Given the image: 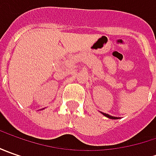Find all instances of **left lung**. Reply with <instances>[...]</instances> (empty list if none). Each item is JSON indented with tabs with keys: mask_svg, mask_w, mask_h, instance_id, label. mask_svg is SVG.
<instances>
[{
	"mask_svg": "<svg viewBox=\"0 0 156 156\" xmlns=\"http://www.w3.org/2000/svg\"><path fill=\"white\" fill-rule=\"evenodd\" d=\"M104 116L108 117V118H109V119H114V120H116V119H118L117 117H115V116H112V115H108V114H105V113H102V112H101Z\"/></svg>",
	"mask_w": 156,
	"mask_h": 156,
	"instance_id": "obj_1",
	"label": "left lung"
}]
</instances>
